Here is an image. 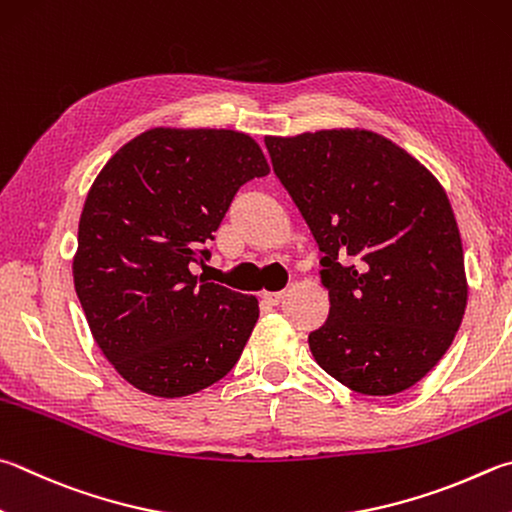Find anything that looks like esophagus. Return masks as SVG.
<instances>
[{
    "label": "esophagus",
    "mask_w": 512,
    "mask_h": 512,
    "mask_svg": "<svg viewBox=\"0 0 512 512\" xmlns=\"http://www.w3.org/2000/svg\"><path fill=\"white\" fill-rule=\"evenodd\" d=\"M264 302L271 304V306H277L282 300H284V291H273V293H264Z\"/></svg>",
    "instance_id": "esophagus-1"
}]
</instances>
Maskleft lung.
I'll use <instances>...</instances> for the list:
<instances>
[{
  "label": "left lung",
  "instance_id": "obj_1",
  "mask_svg": "<svg viewBox=\"0 0 512 512\" xmlns=\"http://www.w3.org/2000/svg\"><path fill=\"white\" fill-rule=\"evenodd\" d=\"M264 143L322 253L331 309L309 333L315 362L358 394L405 392L450 349L468 302L448 194L367 129Z\"/></svg>",
  "mask_w": 512,
  "mask_h": 512
}]
</instances>
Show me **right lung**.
I'll use <instances>...</instances> for the list:
<instances>
[{"mask_svg": "<svg viewBox=\"0 0 512 512\" xmlns=\"http://www.w3.org/2000/svg\"><path fill=\"white\" fill-rule=\"evenodd\" d=\"M271 172L232 129L156 127L111 156L87 194L73 284L100 351L129 385L188 396L237 365L257 297L194 275L241 185Z\"/></svg>", "mask_w": 512, "mask_h": 512, "instance_id": "right-lung-1", "label": "right lung"}]
</instances>
